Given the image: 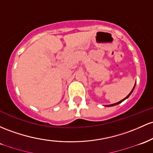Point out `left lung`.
<instances>
[{"label":"left lung","mask_w":153,"mask_h":153,"mask_svg":"<svg viewBox=\"0 0 153 153\" xmlns=\"http://www.w3.org/2000/svg\"><path fill=\"white\" fill-rule=\"evenodd\" d=\"M134 88H133V89H132V91H131V92H130V94H128V96H127V97H126V98H125V99H123V100H121V101H120V102H117V103H115V104H112V105H107V106H108V107H111V106H115V105H118V104L121 103V102H123V101H124V100H126V99H127V98H128V97H129V96H130V95H131V93H132V91H133Z\"/></svg>","instance_id":"obj_1"}]
</instances>
